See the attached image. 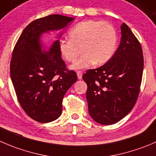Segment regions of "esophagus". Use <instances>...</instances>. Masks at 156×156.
<instances>
[{
	"label": "esophagus",
	"mask_w": 156,
	"mask_h": 156,
	"mask_svg": "<svg viewBox=\"0 0 156 156\" xmlns=\"http://www.w3.org/2000/svg\"><path fill=\"white\" fill-rule=\"evenodd\" d=\"M77 76H78V79H81L82 78V72L81 71H78L77 72Z\"/></svg>",
	"instance_id": "obj_1"
}]
</instances>
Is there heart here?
<instances>
[{
    "mask_svg": "<svg viewBox=\"0 0 156 156\" xmlns=\"http://www.w3.org/2000/svg\"><path fill=\"white\" fill-rule=\"evenodd\" d=\"M69 39L61 40L58 51L63 58L74 62L80 54L83 55L73 65L72 69H82L95 65L105 64L114 54L117 43L115 28L105 21L87 20L75 24L69 32Z\"/></svg>",
    "mask_w": 156,
    "mask_h": 156,
    "instance_id": "heart-1",
    "label": "heart"
}]
</instances>
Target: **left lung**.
Listing matches in <instances>:
<instances>
[{"label": "left lung", "instance_id": "1", "mask_svg": "<svg viewBox=\"0 0 156 156\" xmlns=\"http://www.w3.org/2000/svg\"><path fill=\"white\" fill-rule=\"evenodd\" d=\"M120 29V43L112 58L82 76L87 85L89 114L102 125L117 123L131 111L142 82L144 61L141 45L126 23Z\"/></svg>", "mask_w": 156, "mask_h": 156}]
</instances>
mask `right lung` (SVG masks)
Masks as SVG:
<instances>
[{
  "instance_id": "1",
  "label": "right lung",
  "mask_w": 156,
  "mask_h": 156,
  "mask_svg": "<svg viewBox=\"0 0 156 156\" xmlns=\"http://www.w3.org/2000/svg\"><path fill=\"white\" fill-rule=\"evenodd\" d=\"M73 17L53 14L30 23L13 49L10 77L20 104L27 115L40 123L58 119L62 111L65 94L77 81V75L66 69L58 51L62 31L46 50L43 33L66 28Z\"/></svg>"
}]
</instances>
